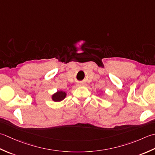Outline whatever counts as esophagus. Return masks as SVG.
Listing matches in <instances>:
<instances>
[{
    "instance_id": "obj_1",
    "label": "esophagus",
    "mask_w": 155,
    "mask_h": 155,
    "mask_svg": "<svg viewBox=\"0 0 155 155\" xmlns=\"http://www.w3.org/2000/svg\"><path fill=\"white\" fill-rule=\"evenodd\" d=\"M78 86H79V85H78Z\"/></svg>"
}]
</instances>
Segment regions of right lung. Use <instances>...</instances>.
<instances>
[{"mask_svg":"<svg viewBox=\"0 0 155 155\" xmlns=\"http://www.w3.org/2000/svg\"><path fill=\"white\" fill-rule=\"evenodd\" d=\"M66 93L63 91H58L56 93L52 95V100L54 102H60L66 97Z\"/></svg>","mask_w":155,"mask_h":155,"instance_id":"1","label":"right lung"}]
</instances>
